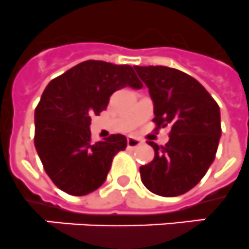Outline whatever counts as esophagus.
<instances>
[{"label": "esophagus", "instance_id": "esophagus-1", "mask_svg": "<svg viewBox=\"0 0 249 249\" xmlns=\"http://www.w3.org/2000/svg\"><path fill=\"white\" fill-rule=\"evenodd\" d=\"M141 144H142V141L139 140V139L127 138V147H129V149H136V147L140 146Z\"/></svg>", "mask_w": 249, "mask_h": 249}]
</instances>
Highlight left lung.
<instances>
[{"label":"left lung","mask_w":249,"mask_h":249,"mask_svg":"<svg viewBox=\"0 0 249 249\" xmlns=\"http://www.w3.org/2000/svg\"><path fill=\"white\" fill-rule=\"evenodd\" d=\"M134 68L149 88L156 129L171 127L165 146L147 142L155 156L140 167L141 181L152 194L180 196L200 182L213 162L222 133L219 107L200 83L178 69Z\"/></svg>","instance_id":"1"}]
</instances>
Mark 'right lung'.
<instances>
[{"label": "right lung", "mask_w": 249, "mask_h": 249, "mask_svg": "<svg viewBox=\"0 0 249 249\" xmlns=\"http://www.w3.org/2000/svg\"><path fill=\"white\" fill-rule=\"evenodd\" d=\"M142 88L133 67L86 60L49 82L35 111V146L58 189L84 196L104 183L126 138L114 134L93 142L90 116L107 109L114 91Z\"/></svg>", "instance_id": "1"}]
</instances>
